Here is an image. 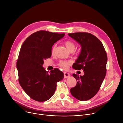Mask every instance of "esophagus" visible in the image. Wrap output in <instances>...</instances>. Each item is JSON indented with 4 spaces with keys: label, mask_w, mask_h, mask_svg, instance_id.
Segmentation results:
<instances>
[{
    "label": "esophagus",
    "mask_w": 123,
    "mask_h": 123,
    "mask_svg": "<svg viewBox=\"0 0 123 123\" xmlns=\"http://www.w3.org/2000/svg\"><path fill=\"white\" fill-rule=\"evenodd\" d=\"M70 77V74L67 72H64V78L65 79H67Z\"/></svg>",
    "instance_id": "esophagus-1"
}]
</instances>
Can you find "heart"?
I'll use <instances>...</instances> for the list:
<instances>
[{"label":"heart","instance_id":"heart-1","mask_svg":"<svg viewBox=\"0 0 123 123\" xmlns=\"http://www.w3.org/2000/svg\"><path fill=\"white\" fill-rule=\"evenodd\" d=\"M65 44L67 49L69 51L71 50H74L75 48V44H74L72 42H71V41H69V40L67 41V42H65ZM55 50H56V45L53 47L52 49V50H51L52 54L53 55L55 54ZM71 64V62L70 61H68V62L61 61L59 63V66L61 67L62 68L64 69H67L68 68V66Z\"/></svg>","mask_w":123,"mask_h":123}]
</instances>
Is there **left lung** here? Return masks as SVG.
I'll list each match as a JSON object with an SVG mask.
<instances>
[{
	"instance_id": "obj_1",
	"label": "left lung",
	"mask_w": 123,
	"mask_h": 123,
	"mask_svg": "<svg viewBox=\"0 0 123 123\" xmlns=\"http://www.w3.org/2000/svg\"><path fill=\"white\" fill-rule=\"evenodd\" d=\"M68 35L80 44L81 50L73 68L83 69L84 75L73 74L77 80L71 94L78 100L85 101L97 93L106 74L107 56L102 42L90 33H69Z\"/></svg>"
}]
</instances>
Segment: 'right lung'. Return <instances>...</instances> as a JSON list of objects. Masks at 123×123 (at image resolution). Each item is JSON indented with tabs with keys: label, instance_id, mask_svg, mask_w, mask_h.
<instances>
[{
	"label": "right lung",
	"instance_id": "right-lung-1",
	"mask_svg": "<svg viewBox=\"0 0 123 123\" xmlns=\"http://www.w3.org/2000/svg\"><path fill=\"white\" fill-rule=\"evenodd\" d=\"M46 31L33 33L23 43L17 62L19 82L25 92L33 99L44 102L54 94L57 81L64 73L57 68L48 73L43 65L52 55L54 43L65 36Z\"/></svg>",
	"mask_w": 123,
	"mask_h": 123
}]
</instances>
